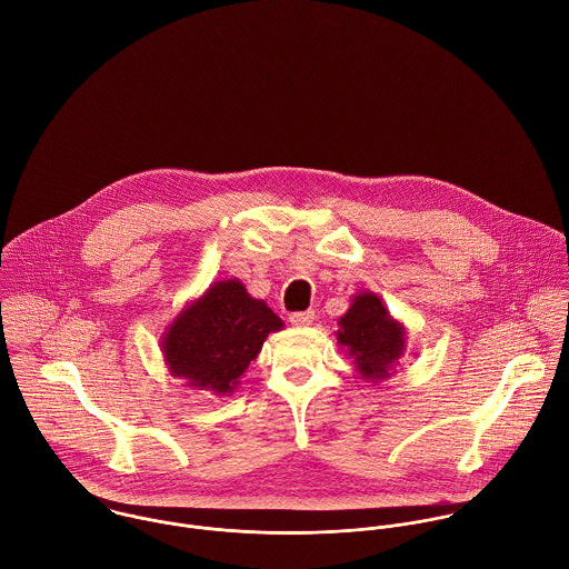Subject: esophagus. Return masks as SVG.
I'll return each instance as SVG.
<instances>
[{
  "label": "esophagus",
  "instance_id": "1",
  "mask_svg": "<svg viewBox=\"0 0 569 569\" xmlns=\"http://www.w3.org/2000/svg\"><path fill=\"white\" fill-rule=\"evenodd\" d=\"M289 322L293 326H311L316 322V311H298L289 316Z\"/></svg>",
  "mask_w": 569,
  "mask_h": 569
}]
</instances>
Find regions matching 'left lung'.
Masks as SVG:
<instances>
[{
    "label": "left lung",
    "instance_id": "left-lung-1",
    "mask_svg": "<svg viewBox=\"0 0 569 569\" xmlns=\"http://www.w3.org/2000/svg\"><path fill=\"white\" fill-rule=\"evenodd\" d=\"M337 326V343L352 359L359 379L381 383L397 372L407 352L406 326L390 316L377 293L352 296Z\"/></svg>",
    "mask_w": 569,
    "mask_h": 569
}]
</instances>
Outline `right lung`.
Returning a JSON list of instances; mask_svg holds the SVG:
<instances>
[{
    "label": "right lung",
    "mask_w": 569,
    "mask_h": 569,
    "mask_svg": "<svg viewBox=\"0 0 569 569\" xmlns=\"http://www.w3.org/2000/svg\"><path fill=\"white\" fill-rule=\"evenodd\" d=\"M282 328L284 322L267 302L251 298L241 280H217L166 326L163 363L188 388L230 397L264 339Z\"/></svg>",
    "instance_id": "right-lung-1"
}]
</instances>
